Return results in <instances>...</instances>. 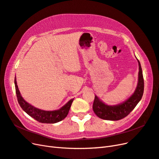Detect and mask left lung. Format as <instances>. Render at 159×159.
Masks as SVG:
<instances>
[{
	"label": "left lung",
	"mask_w": 159,
	"mask_h": 159,
	"mask_svg": "<svg viewBox=\"0 0 159 159\" xmlns=\"http://www.w3.org/2000/svg\"><path fill=\"white\" fill-rule=\"evenodd\" d=\"M139 71L137 87L134 93L125 102L116 105H108L95 95L93 104L94 113L99 118L110 121H117L127 117L141 99L144 91V79L141 64L138 60Z\"/></svg>",
	"instance_id": "obj_1"
}]
</instances>
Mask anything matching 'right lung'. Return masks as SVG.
I'll return each mask as SVG.
<instances>
[{
  "instance_id": "right-lung-1",
  "label": "right lung",
  "mask_w": 159,
  "mask_h": 159,
  "mask_svg": "<svg viewBox=\"0 0 159 159\" xmlns=\"http://www.w3.org/2000/svg\"><path fill=\"white\" fill-rule=\"evenodd\" d=\"M15 84L16 93L17 96L18 102L21 108L30 117L34 119L36 121L42 123H55L63 120L68 114L69 110L74 99H70L63 107L58 110L55 111H44L38 109L32 106V105L27 103L22 98L19 91L18 85L16 84V78L14 79Z\"/></svg>"
}]
</instances>
